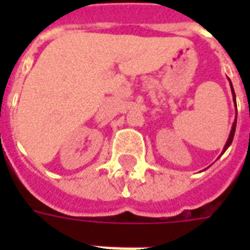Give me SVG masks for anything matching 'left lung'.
<instances>
[{
  "instance_id": "8db88e82",
  "label": "left lung",
  "mask_w": 250,
  "mask_h": 250,
  "mask_svg": "<svg viewBox=\"0 0 250 250\" xmlns=\"http://www.w3.org/2000/svg\"><path fill=\"white\" fill-rule=\"evenodd\" d=\"M231 92H233V98H234V103H236V95H234V91H233V87H231ZM236 111H237V107H236ZM237 118V116H236ZM236 122L237 119L234 120V125H233V127H231V131H230V135H229V139H228V142H226L225 145V148H224V151H225L228 147L230 146V143L233 142V136H234V131H236Z\"/></svg>"
}]
</instances>
